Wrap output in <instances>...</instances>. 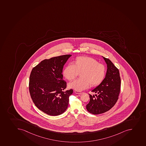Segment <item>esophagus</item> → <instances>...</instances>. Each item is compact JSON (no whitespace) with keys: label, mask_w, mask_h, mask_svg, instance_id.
I'll return each mask as SVG.
<instances>
[{"label":"esophagus","mask_w":146,"mask_h":146,"mask_svg":"<svg viewBox=\"0 0 146 146\" xmlns=\"http://www.w3.org/2000/svg\"><path fill=\"white\" fill-rule=\"evenodd\" d=\"M74 92L76 93V94H82V92H80V91H77V90H75L74 91Z\"/></svg>","instance_id":"1"}]
</instances>
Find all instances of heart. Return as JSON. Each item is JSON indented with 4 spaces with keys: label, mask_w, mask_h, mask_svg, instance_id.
I'll list each match as a JSON object with an SVG mask.
<instances>
[{
    "label": "heart",
    "mask_w": 146,
    "mask_h": 146,
    "mask_svg": "<svg viewBox=\"0 0 146 146\" xmlns=\"http://www.w3.org/2000/svg\"><path fill=\"white\" fill-rule=\"evenodd\" d=\"M106 67L104 64L92 57L80 56L75 58L74 64H69L64 68L63 74L68 80H73L81 72V78L69 84L70 88L82 91L90 86H98L102 82L106 74Z\"/></svg>",
    "instance_id": "b5f03b06"
}]
</instances>
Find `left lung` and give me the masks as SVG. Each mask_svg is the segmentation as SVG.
Returning a JSON list of instances; mask_svg holds the SVG:
<instances>
[{"label": "left lung", "instance_id": "1", "mask_svg": "<svg viewBox=\"0 0 146 146\" xmlns=\"http://www.w3.org/2000/svg\"><path fill=\"white\" fill-rule=\"evenodd\" d=\"M107 64V71L105 79L92 92L98 95L89 94L90 100L86 105L88 112L98 115L111 109L118 99L120 92L121 78L119 70L109 59L103 57Z\"/></svg>", "mask_w": 146, "mask_h": 146}]
</instances>
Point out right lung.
Wrapping results in <instances>:
<instances>
[{"instance_id":"add662e5","label":"right lung","mask_w":146,"mask_h":146,"mask_svg":"<svg viewBox=\"0 0 146 146\" xmlns=\"http://www.w3.org/2000/svg\"><path fill=\"white\" fill-rule=\"evenodd\" d=\"M71 55L45 59L33 68L29 80V91L34 104L44 113L61 115L67 109L69 97L73 90L64 91L66 82L63 80V67Z\"/></svg>"}]
</instances>
